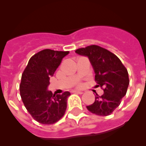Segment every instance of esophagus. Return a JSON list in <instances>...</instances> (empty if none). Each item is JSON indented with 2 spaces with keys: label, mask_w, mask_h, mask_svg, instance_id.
Here are the masks:
<instances>
[{
  "label": "esophagus",
  "mask_w": 146,
  "mask_h": 146,
  "mask_svg": "<svg viewBox=\"0 0 146 146\" xmlns=\"http://www.w3.org/2000/svg\"><path fill=\"white\" fill-rule=\"evenodd\" d=\"M73 92L75 93V94H83V92H82V91H74Z\"/></svg>",
  "instance_id": "obj_1"
}]
</instances>
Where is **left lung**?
<instances>
[{"label":"left lung","instance_id":"left-lung-1","mask_svg":"<svg viewBox=\"0 0 146 146\" xmlns=\"http://www.w3.org/2000/svg\"><path fill=\"white\" fill-rule=\"evenodd\" d=\"M75 52L88 58L95 72V81L98 86L104 88V94H96L95 102L86 108L97 115H109L126 94L129 84L127 69L115 54L98 45L77 49Z\"/></svg>","mask_w":146,"mask_h":146}]
</instances>
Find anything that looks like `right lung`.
I'll list each match as a JSON object with an SVG mask.
<instances>
[{
	"label": "right lung",
	"mask_w": 146,
	"mask_h": 146,
	"mask_svg": "<svg viewBox=\"0 0 146 146\" xmlns=\"http://www.w3.org/2000/svg\"><path fill=\"white\" fill-rule=\"evenodd\" d=\"M69 51L46 49L30 58L20 85L23 102L34 120L42 124H53L65 114L69 91L53 94L47 91L50 78Z\"/></svg>",
	"instance_id": "obj_1"
}]
</instances>
